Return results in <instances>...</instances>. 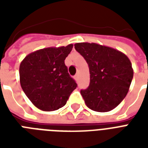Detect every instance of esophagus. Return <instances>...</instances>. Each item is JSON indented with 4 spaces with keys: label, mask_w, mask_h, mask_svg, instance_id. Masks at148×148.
Masks as SVG:
<instances>
[{
    "label": "esophagus",
    "mask_w": 148,
    "mask_h": 148,
    "mask_svg": "<svg viewBox=\"0 0 148 148\" xmlns=\"http://www.w3.org/2000/svg\"><path fill=\"white\" fill-rule=\"evenodd\" d=\"M74 79H75L76 81H77V80H78V75H77V74H76V75L74 76Z\"/></svg>",
    "instance_id": "34e87169"
}]
</instances>
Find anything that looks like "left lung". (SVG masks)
<instances>
[{"label":"left lung","instance_id":"left-lung-1","mask_svg":"<svg viewBox=\"0 0 148 148\" xmlns=\"http://www.w3.org/2000/svg\"><path fill=\"white\" fill-rule=\"evenodd\" d=\"M90 71V84L81 94L86 105L97 112H108L126 97L133 78L131 60L121 51L96 43H77Z\"/></svg>","mask_w":148,"mask_h":148}]
</instances>
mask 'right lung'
Wrapping results in <instances>:
<instances>
[{"mask_svg": "<svg viewBox=\"0 0 148 148\" xmlns=\"http://www.w3.org/2000/svg\"><path fill=\"white\" fill-rule=\"evenodd\" d=\"M73 45L38 50L27 55L20 64V83L36 108L45 111L58 110L66 104L77 84L68 74L65 58Z\"/></svg>", "mask_w": 148, "mask_h": 148, "instance_id": "1", "label": "right lung"}]
</instances>
